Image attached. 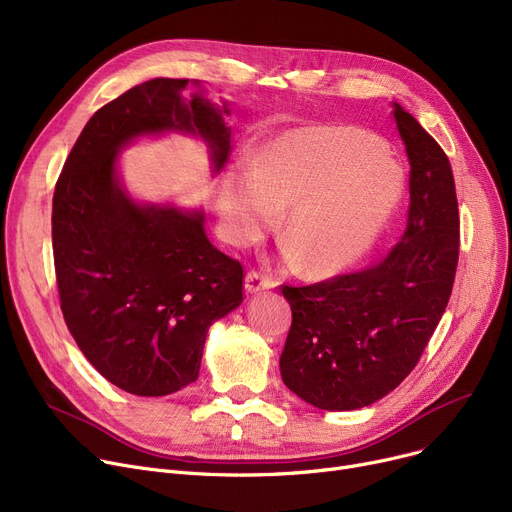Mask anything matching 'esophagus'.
<instances>
[{
    "mask_svg": "<svg viewBox=\"0 0 512 512\" xmlns=\"http://www.w3.org/2000/svg\"><path fill=\"white\" fill-rule=\"evenodd\" d=\"M274 286H276V282H274L272 278H267V276H263V274H259V272H249L247 278H245V288H247V292H251V294L261 292V290H267V288H274Z\"/></svg>",
    "mask_w": 512,
    "mask_h": 512,
    "instance_id": "34e87169",
    "label": "esophagus"
}]
</instances>
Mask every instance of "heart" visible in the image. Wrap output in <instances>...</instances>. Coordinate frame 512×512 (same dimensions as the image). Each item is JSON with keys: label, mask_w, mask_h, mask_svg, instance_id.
I'll use <instances>...</instances> for the list:
<instances>
[{"label": "heart", "mask_w": 512, "mask_h": 512, "mask_svg": "<svg viewBox=\"0 0 512 512\" xmlns=\"http://www.w3.org/2000/svg\"><path fill=\"white\" fill-rule=\"evenodd\" d=\"M405 178L384 145L348 126H305L274 139L255 168L230 170L220 188L228 236L251 245L286 207V255L311 276L359 263L384 234Z\"/></svg>", "instance_id": "b5f03b06"}]
</instances>
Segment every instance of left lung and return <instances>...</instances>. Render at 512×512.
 Wrapping results in <instances>:
<instances>
[{"mask_svg": "<svg viewBox=\"0 0 512 512\" xmlns=\"http://www.w3.org/2000/svg\"><path fill=\"white\" fill-rule=\"evenodd\" d=\"M407 147L409 220L388 255L367 270L311 286H282L292 326L282 382L324 411H355L392 392L415 369L448 305L459 263V203L450 161L394 103Z\"/></svg>", "mask_w": 512, "mask_h": 512, "instance_id": "left-lung-1", "label": "left lung"}]
</instances>
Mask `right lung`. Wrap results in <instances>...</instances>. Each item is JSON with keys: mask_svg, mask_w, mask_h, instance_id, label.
<instances>
[{"mask_svg": "<svg viewBox=\"0 0 512 512\" xmlns=\"http://www.w3.org/2000/svg\"><path fill=\"white\" fill-rule=\"evenodd\" d=\"M228 114L199 80H147L93 114L58 178L51 240L66 326L130 394L166 396L199 378L209 326L242 303V265L211 245L203 211L134 203L118 153L145 134L188 132L218 172L230 155Z\"/></svg>", "mask_w": 512, "mask_h": 512, "instance_id": "obj_1", "label": "right lung"}]
</instances>
